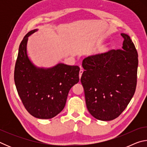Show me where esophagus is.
Here are the masks:
<instances>
[{"label":"esophagus","instance_id":"34e87169","mask_svg":"<svg viewBox=\"0 0 147 147\" xmlns=\"http://www.w3.org/2000/svg\"><path fill=\"white\" fill-rule=\"evenodd\" d=\"M80 69H80V72H79V78H80V79L81 76H82V74L83 72H84V71L82 70V68H80Z\"/></svg>","mask_w":147,"mask_h":147}]
</instances>
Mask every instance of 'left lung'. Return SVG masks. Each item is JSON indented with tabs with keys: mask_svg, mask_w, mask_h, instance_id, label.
<instances>
[{
	"mask_svg": "<svg viewBox=\"0 0 147 147\" xmlns=\"http://www.w3.org/2000/svg\"><path fill=\"white\" fill-rule=\"evenodd\" d=\"M123 49L86 58L80 81L89 112L100 121L116 119L127 107L136 91L138 54L130 36Z\"/></svg>",
	"mask_w": 147,
	"mask_h": 147,
	"instance_id": "left-lung-1",
	"label": "left lung"
}]
</instances>
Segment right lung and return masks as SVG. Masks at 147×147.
I'll return each mask as SVG.
<instances>
[{"mask_svg": "<svg viewBox=\"0 0 147 147\" xmlns=\"http://www.w3.org/2000/svg\"><path fill=\"white\" fill-rule=\"evenodd\" d=\"M30 31L19 45L15 66L14 81L23 106L32 116L51 119L63 110L69 91L79 82L80 67L58 63L49 69L38 68L26 54Z\"/></svg>", "mask_w": 147, "mask_h": 147, "instance_id": "obj_1", "label": "right lung"}]
</instances>
